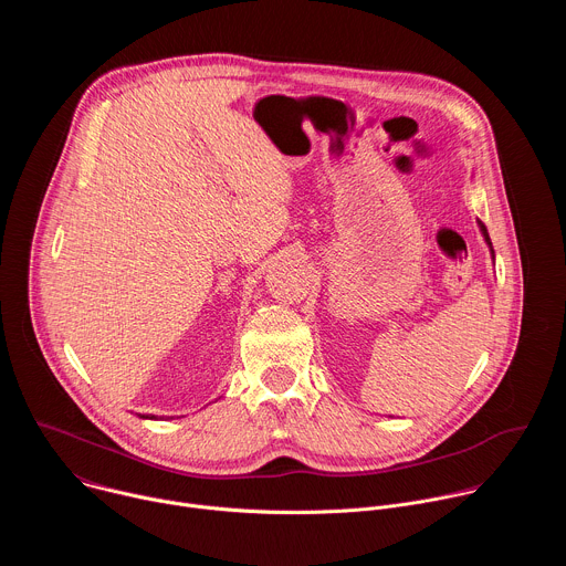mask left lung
<instances>
[{
	"instance_id": "obj_1",
	"label": "left lung",
	"mask_w": 566,
	"mask_h": 566,
	"mask_svg": "<svg viewBox=\"0 0 566 566\" xmlns=\"http://www.w3.org/2000/svg\"><path fill=\"white\" fill-rule=\"evenodd\" d=\"M479 228H481V232H483V239H486V244L491 247V253H493V244H491V237H489V230H486V226L479 223ZM493 258H495V253H493Z\"/></svg>"
}]
</instances>
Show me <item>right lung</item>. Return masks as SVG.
Here are the masks:
<instances>
[{
  "label": "right lung",
  "mask_w": 566,
  "mask_h": 566,
  "mask_svg": "<svg viewBox=\"0 0 566 566\" xmlns=\"http://www.w3.org/2000/svg\"><path fill=\"white\" fill-rule=\"evenodd\" d=\"M143 419H154V417H143Z\"/></svg>",
  "instance_id": "add662e5"
}]
</instances>
